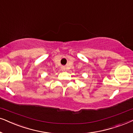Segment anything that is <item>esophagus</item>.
Wrapping results in <instances>:
<instances>
[{
    "instance_id": "esophagus-1",
    "label": "esophagus",
    "mask_w": 133,
    "mask_h": 133,
    "mask_svg": "<svg viewBox=\"0 0 133 133\" xmlns=\"http://www.w3.org/2000/svg\"><path fill=\"white\" fill-rule=\"evenodd\" d=\"M61 70L62 71H65V70H66V67H65V66H61Z\"/></svg>"
}]
</instances>
